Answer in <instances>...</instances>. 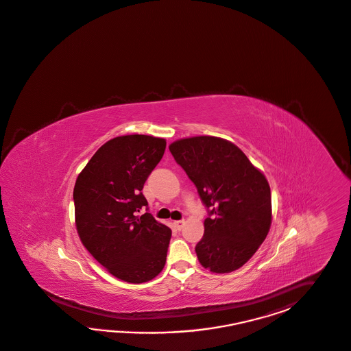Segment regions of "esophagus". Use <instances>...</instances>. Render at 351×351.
<instances>
[{
	"instance_id": "1",
	"label": "esophagus",
	"mask_w": 351,
	"mask_h": 351,
	"mask_svg": "<svg viewBox=\"0 0 351 351\" xmlns=\"http://www.w3.org/2000/svg\"><path fill=\"white\" fill-rule=\"evenodd\" d=\"M184 224H185V221H175V222H173V227H175L178 231H181L182 227H184Z\"/></svg>"
}]
</instances>
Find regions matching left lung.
Segmentation results:
<instances>
[{
	"mask_svg": "<svg viewBox=\"0 0 351 351\" xmlns=\"http://www.w3.org/2000/svg\"><path fill=\"white\" fill-rule=\"evenodd\" d=\"M169 148L197 186L209 215L195 246L199 263L213 273L237 270L270 230L271 194L264 173L222 138H185Z\"/></svg>",
	"mask_w": 351,
	"mask_h": 351,
	"instance_id": "left-lung-1",
	"label": "left lung"
}]
</instances>
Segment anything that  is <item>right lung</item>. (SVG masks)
Instances as JSON below:
<instances>
[{"label": "right lung", "instance_id": "right-lung-1", "mask_svg": "<svg viewBox=\"0 0 351 351\" xmlns=\"http://www.w3.org/2000/svg\"><path fill=\"white\" fill-rule=\"evenodd\" d=\"M163 138L132 134L101 145L78 175L75 217L87 251L124 282L152 280L166 263L171 230L152 214L142 189L161 161Z\"/></svg>", "mask_w": 351, "mask_h": 351}]
</instances>
